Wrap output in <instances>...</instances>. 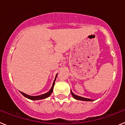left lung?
Wrapping results in <instances>:
<instances>
[{"label":"left lung","instance_id":"8db88e82","mask_svg":"<svg viewBox=\"0 0 125 125\" xmlns=\"http://www.w3.org/2000/svg\"><path fill=\"white\" fill-rule=\"evenodd\" d=\"M71 94L72 96H73V98L76 100H82V101H93L92 100H90V99H88V98H83V97H81L79 96H77L76 94L73 93L71 91Z\"/></svg>","mask_w":125,"mask_h":125}]
</instances>
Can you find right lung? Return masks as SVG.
<instances>
[{
  "mask_svg": "<svg viewBox=\"0 0 125 125\" xmlns=\"http://www.w3.org/2000/svg\"><path fill=\"white\" fill-rule=\"evenodd\" d=\"M56 77H57V75H56V78H55L54 81V83H53L51 89H50V91H49V92H47V93L44 94H42V95H40V96H32L27 95V94H26L24 93H22V92H21V94H22V95H23V96H24L26 97V98H29V99H30V100H42V99H44V98H47V97H49V96H50L52 92V91H53V88H54V83H55V81H56Z\"/></svg>",
  "mask_w": 125,
  "mask_h": 125,
  "instance_id": "right-lung-1",
  "label": "right lung"
}]
</instances>
